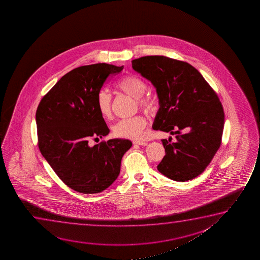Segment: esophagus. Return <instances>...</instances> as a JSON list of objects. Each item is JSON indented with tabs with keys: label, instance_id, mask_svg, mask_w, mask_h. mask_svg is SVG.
Listing matches in <instances>:
<instances>
[{
	"label": "esophagus",
	"instance_id": "1",
	"mask_svg": "<svg viewBox=\"0 0 260 260\" xmlns=\"http://www.w3.org/2000/svg\"><path fill=\"white\" fill-rule=\"evenodd\" d=\"M133 144H134V145H138V146H147V145H148V144H147V143L143 142V141H134V142H133Z\"/></svg>",
	"mask_w": 260,
	"mask_h": 260
}]
</instances>
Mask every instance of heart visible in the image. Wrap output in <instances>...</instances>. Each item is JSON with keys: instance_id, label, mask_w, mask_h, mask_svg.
<instances>
[{"instance_id": "1", "label": "heart", "mask_w": 260, "mask_h": 260, "mask_svg": "<svg viewBox=\"0 0 260 260\" xmlns=\"http://www.w3.org/2000/svg\"><path fill=\"white\" fill-rule=\"evenodd\" d=\"M117 89L128 96L137 100L139 107L146 113H152L154 102L149 96H142L146 92V82L136 75H128L121 78L116 84ZM96 107L102 117L110 119L113 114L112 96L107 89H101L96 98ZM146 118L141 115L121 119L113 126V133L118 138L138 140L142 138L143 129L146 128Z\"/></svg>"}]
</instances>
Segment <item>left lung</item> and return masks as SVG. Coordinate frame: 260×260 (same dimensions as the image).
Returning <instances> with one entry per match:
<instances>
[{"mask_svg": "<svg viewBox=\"0 0 260 260\" xmlns=\"http://www.w3.org/2000/svg\"><path fill=\"white\" fill-rule=\"evenodd\" d=\"M132 63L156 89L160 107L153 129L170 132L177 139L161 140L166 154L158 171L175 181L196 178L221 145L224 114L218 96L201 73L186 62L146 56Z\"/></svg>", "mask_w": 260, "mask_h": 260, "instance_id": "obj_1", "label": "left lung"}]
</instances>
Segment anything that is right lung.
Wrapping results in <instances>:
<instances>
[{
    "label": "right lung",
    "mask_w": 260,
    "mask_h": 260,
    "mask_svg": "<svg viewBox=\"0 0 260 260\" xmlns=\"http://www.w3.org/2000/svg\"><path fill=\"white\" fill-rule=\"evenodd\" d=\"M123 66L99 64L75 68L43 96L36 111L38 146L45 160L68 187L98 193L109 187L121 171V158L132 146L114 139L89 145L109 133L96 98L111 76Z\"/></svg>",
    "instance_id": "add662e5"
}]
</instances>
